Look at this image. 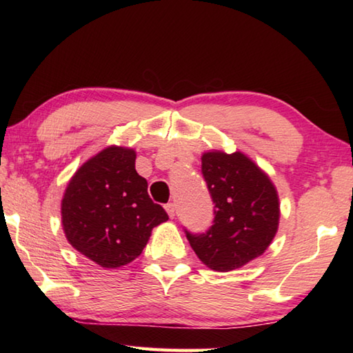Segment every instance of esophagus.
I'll return each mask as SVG.
<instances>
[{
    "mask_svg": "<svg viewBox=\"0 0 353 353\" xmlns=\"http://www.w3.org/2000/svg\"><path fill=\"white\" fill-rule=\"evenodd\" d=\"M165 211H167L170 219H174V215H176V206H174V203L165 205Z\"/></svg>",
    "mask_w": 353,
    "mask_h": 353,
    "instance_id": "esophagus-1",
    "label": "esophagus"
}]
</instances>
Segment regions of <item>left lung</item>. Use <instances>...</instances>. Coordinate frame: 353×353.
<instances>
[{"mask_svg": "<svg viewBox=\"0 0 353 353\" xmlns=\"http://www.w3.org/2000/svg\"><path fill=\"white\" fill-rule=\"evenodd\" d=\"M201 172L214 201V224L186 238L199 259L215 272H232L259 258L279 228L281 203L267 172L249 156L209 150Z\"/></svg>", "mask_w": 353, "mask_h": 353, "instance_id": "8db88e82", "label": "left lung"}]
</instances>
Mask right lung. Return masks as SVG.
Segmentation results:
<instances>
[{
  "mask_svg": "<svg viewBox=\"0 0 353 353\" xmlns=\"http://www.w3.org/2000/svg\"><path fill=\"white\" fill-rule=\"evenodd\" d=\"M137 152L109 145L81 165L62 197V226L68 243L103 268L137 259L153 228L168 220L153 203L147 181L134 170Z\"/></svg>",
  "mask_w": 353,
  "mask_h": 353,
  "instance_id": "right-lung-1",
  "label": "right lung"
}]
</instances>
